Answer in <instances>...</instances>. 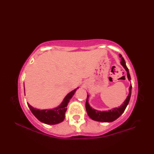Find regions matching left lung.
I'll use <instances>...</instances> for the list:
<instances>
[{
	"instance_id": "obj_1",
	"label": "left lung",
	"mask_w": 154,
	"mask_h": 154,
	"mask_svg": "<svg viewBox=\"0 0 154 154\" xmlns=\"http://www.w3.org/2000/svg\"><path fill=\"white\" fill-rule=\"evenodd\" d=\"M119 56L121 58V62H120L121 65H122V66L124 67V69H126V71H127V76L130 81V79H131V78H130L128 69V67L126 66L125 61H124V58L122 57V56L120 54L119 55ZM129 91H130V92H129L128 96L126 100L124 101V104L122 106H120L119 108H116V109H113L112 110H110L109 111H103V112L94 110L89 106V103H88V97H89V96L87 95L86 103H85V107H86V110H87L88 115H89V116L91 118V119H93V120L99 121V122H112V121H114V120H115L124 112V111L125 110L128 104V103H129L130 96H131L132 85H130V87L129 88Z\"/></svg>"
}]
</instances>
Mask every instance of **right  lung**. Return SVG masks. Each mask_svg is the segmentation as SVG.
Here are the masks:
<instances>
[{
  "mask_svg": "<svg viewBox=\"0 0 154 154\" xmlns=\"http://www.w3.org/2000/svg\"><path fill=\"white\" fill-rule=\"evenodd\" d=\"M77 89H75L65 97L60 106L52 110H38L30 106L28 103L29 109L32 114L40 121L47 124H56L61 122L65 119V112L67 110V104L71 98L73 97Z\"/></svg>",
  "mask_w": 154,
  "mask_h": 154,
  "instance_id": "add662e5",
  "label": "right lung"
}]
</instances>
